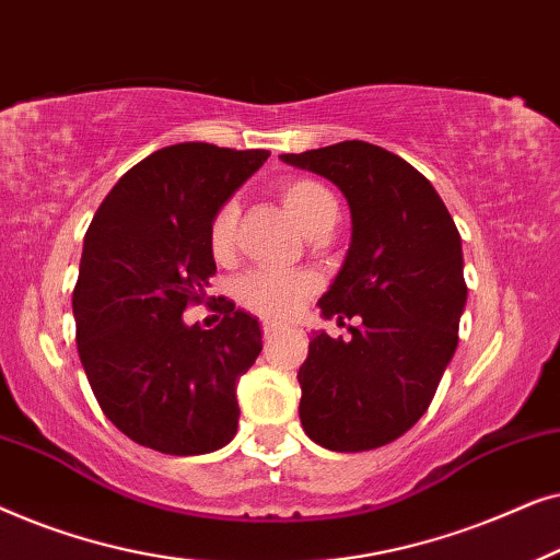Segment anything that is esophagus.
Returning a JSON list of instances; mask_svg holds the SVG:
<instances>
[{"instance_id":"1","label":"esophagus","mask_w":560,"mask_h":560,"mask_svg":"<svg viewBox=\"0 0 560 560\" xmlns=\"http://www.w3.org/2000/svg\"><path fill=\"white\" fill-rule=\"evenodd\" d=\"M278 328H280V326L275 324V320H262V334H265V336H272L275 331H278Z\"/></svg>"}]
</instances>
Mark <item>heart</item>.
Instances as JSON below:
<instances>
[{
  "mask_svg": "<svg viewBox=\"0 0 560 560\" xmlns=\"http://www.w3.org/2000/svg\"><path fill=\"white\" fill-rule=\"evenodd\" d=\"M278 196L285 211L298 221L305 234L316 236L331 232L339 219V201L328 186L316 178H282ZM236 229H240V203L224 201L209 224V249L213 259L226 262L234 255ZM318 290V278L311 272L252 270L234 285L236 303L262 318H290Z\"/></svg>",
  "mask_w": 560,
  "mask_h": 560,
  "instance_id": "obj_1",
  "label": "heart"
}]
</instances>
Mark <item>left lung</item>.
<instances>
[{
  "mask_svg": "<svg viewBox=\"0 0 560 560\" xmlns=\"http://www.w3.org/2000/svg\"><path fill=\"white\" fill-rule=\"evenodd\" d=\"M280 160L336 183L354 226L318 305L341 326L362 324L349 339H311L298 372L303 431L343 454L380 448L418 423L456 351L462 236L431 180L377 144L347 140Z\"/></svg>",
  "mask_w": 560,
  "mask_h": 560,
  "instance_id": "1",
  "label": "left lung"
}]
</instances>
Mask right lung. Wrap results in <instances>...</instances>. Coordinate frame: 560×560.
Returning <instances> with one entry per match:
<instances>
[{
  "instance_id": "obj_1",
  "label": "right lung",
  "mask_w": 560,
  "mask_h": 560,
  "mask_svg": "<svg viewBox=\"0 0 560 560\" xmlns=\"http://www.w3.org/2000/svg\"><path fill=\"white\" fill-rule=\"evenodd\" d=\"M267 150L180 142L121 175L91 221L73 288L75 343L104 416L140 446L211 454L240 425L236 382L262 351L257 318L209 298L213 213ZM206 302L213 329L182 324Z\"/></svg>"
}]
</instances>
